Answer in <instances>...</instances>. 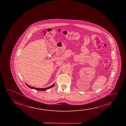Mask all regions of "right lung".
I'll list each match as a JSON object with an SVG mask.
<instances>
[{
  "label": "right lung",
  "instance_id": "1",
  "mask_svg": "<svg viewBox=\"0 0 126 126\" xmlns=\"http://www.w3.org/2000/svg\"><path fill=\"white\" fill-rule=\"evenodd\" d=\"M26 85H27L28 87H29V88H30L35 89V90H38V91H46V90H47L48 89H50V88H51L52 87H54V84L52 85L51 86L48 87H47V88H35V87H31V86H29V85L27 84V83H26Z\"/></svg>",
  "mask_w": 126,
  "mask_h": 126
}]
</instances>
